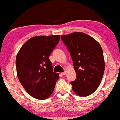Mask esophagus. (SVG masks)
Here are the masks:
<instances>
[{"instance_id": "34e87169", "label": "esophagus", "mask_w": 120, "mask_h": 120, "mask_svg": "<svg viewBox=\"0 0 120 120\" xmlns=\"http://www.w3.org/2000/svg\"><path fill=\"white\" fill-rule=\"evenodd\" d=\"M66 71H64V72H63V73H61V74L62 75H65L66 74Z\"/></svg>"}]
</instances>
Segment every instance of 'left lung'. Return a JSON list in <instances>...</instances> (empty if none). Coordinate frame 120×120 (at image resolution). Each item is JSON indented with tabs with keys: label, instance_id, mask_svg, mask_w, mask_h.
<instances>
[{
	"label": "left lung",
	"instance_id": "8db88e82",
	"mask_svg": "<svg viewBox=\"0 0 120 120\" xmlns=\"http://www.w3.org/2000/svg\"><path fill=\"white\" fill-rule=\"evenodd\" d=\"M61 39L70 52L76 74L75 80L70 83L73 91L82 97L92 94L99 86L105 71L101 46L82 32L61 36Z\"/></svg>",
	"mask_w": 120,
	"mask_h": 120
}]
</instances>
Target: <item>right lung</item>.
Returning a JSON list of instances; mask_svg holds the SVG:
<instances>
[{
    "label": "right lung",
    "instance_id": "1",
    "mask_svg": "<svg viewBox=\"0 0 120 120\" xmlns=\"http://www.w3.org/2000/svg\"><path fill=\"white\" fill-rule=\"evenodd\" d=\"M59 40V35L32 37L22 46L17 55L19 80L27 93L36 99L47 98L59 79L49 59Z\"/></svg>",
    "mask_w": 120,
    "mask_h": 120
}]
</instances>
